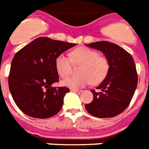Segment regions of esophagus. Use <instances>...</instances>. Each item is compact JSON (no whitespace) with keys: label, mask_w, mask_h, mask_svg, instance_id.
<instances>
[{"label":"esophagus","mask_w":149,"mask_h":149,"mask_svg":"<svg viewBox=\"0 0 149 149\" xmlns=\"http://www.w3.org/2000/svg\"><path fill=\"white\" fill-rule=\"evenodd\" d=\"M70 91H72V92H76V93H79V92H80V91H79V90H77V89H70Z\"/></svg>","instance_id":"obj_1"}]
</instances>
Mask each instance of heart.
<instances>
[{"instance_id": "heart-1", "label": "heart", "mask_w": 149, "mask_h": 149, "mask_svg": "<svg viewBox=\"0 0 149 149\" xmlns=\"http://www.w3.org/2000/svg\"><path fill=\"white\" fill-rule=\"evenodd\" d=\"M72 63L81 65L80 76L71 77L61 81L64 86L72 89H80L89 84H97L104 80L108 73L110 64L104 57L88 47H79L72 51L70 58L65 54H60L55 61L57 72L61 77L65 78L71 73Z\"/></svg>"}]
</instances>
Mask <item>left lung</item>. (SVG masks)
<instances>
[{
  "mask_svg": "<svg viewBox=\"0 0 149 149\" xmlns=\"http://www.w3.org/2000/svg\"><path fill=\"white\" fill-rule=\"evenodd\" d=\"M100 50L108 60L110 69L93 93L92 102L85 104L89 114L97 118H112L122 113L130 104L137 85L136 65L132 56L116 44L107 41L85 44Z\"/></svg>",
  "mask_w": 149,
  "mask_h": 149,
  "instance_id": "8db88e82",
  "label": "left lung"
}]
</instances>
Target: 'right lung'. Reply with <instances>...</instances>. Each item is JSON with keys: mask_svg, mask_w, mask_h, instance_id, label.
Here are the masks:
<instances>
[{"mask_svg": "<svg viewBox=\"0 0 149 149\" xmlns=\"http://www.w3.org/2000/svg\"><path fill=\"white\" fill-rule=\"evenodd\" d=\"M77 44L39 37L16 53L11 64L8 87L14 102L24 114L48 118L61 111L65 87L53 88L58 82L55 61Z\"/></svg>", "mask_w": 149, "mask_h": 149, "instance_id": "add662e5", "label": "right lung"}]
</instances>
